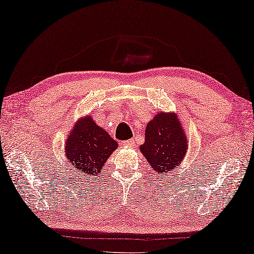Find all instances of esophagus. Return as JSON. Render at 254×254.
<instances>
[{"label": "esophagus", "mask_w": 254, "mask_h": 254, "mask_svg": "<svg viewBox=\"0 0 254 254\" xmlns=\"http://www.w3.org/2000/svg\"><path fill=\"white\" fill-rule=\"evenodd\" d=\"M123 144L125 145V146H134L135 144V139H128V140H125V142H123Z\"/></svg>", "instance_id": "obj_1"}]
</instances>
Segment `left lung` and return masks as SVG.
I'll list each match as a JSON object with an SVG mask.
<instances>
[{"mask_svg": "<svg viewBox=\"0 0 254 254\" xmlns=\"http://www.w3.org/2000/svg\"><path fill=\"white\" fill-rule=\"evenodd\" d=\"M187 147V137L176 115L161 112L147 124L140 152L157 174H163L179 166Z\"/></svg>", "mask_w": 254, "mask_h": 254, "instance_id": "8db88e82", "label": "left lung"}]
</instances>
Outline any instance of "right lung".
Masks as SVG:
<instances>
[{"mask_svg":"<svg viewBox=\"0 0 254 254\" xmlns=\"http://www.w3.org/2000/svg\"><path fill=\"white\" fill-rule=\"evenodd\" d=\"M117 147L118 143L89 116L77 122L67 137L65 156L74 177L78 174L89 177L101 171L107 159Z\"/></svg>","mask_w":254,"mask_h":254,"instance_id":"add662e5","label":"right lung"}]
</instances>
